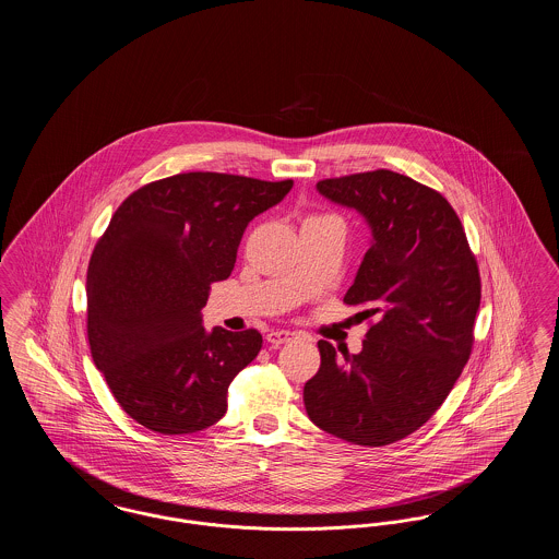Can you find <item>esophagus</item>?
<instances>
[{"instance_id":"esophagus-1","label":"esophagus","mask_w":559,"mask_h":559,"mask_svg":"<svg viewBox=\"0 0 559 559\" xmlns=\"http://www.w3.org/2000/svg\"><path fill=\"white\" fill-rule=\"evenodd\" d=\"M295 337L293 331H285V329H276V331H270L266 335V342L270 346H283L287 342H292Z\"/></svg>"}]
</instances>
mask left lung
<instances>
[{"instance_id":"left-lung-1","label":"left lung","mask_w":559,"mask_h":559,"mask_svg":"<svg viewBox=\"0 0 559 559\" xmlns=\"http://www.w3.org/2000/svg\"><path fill=\"white\" fill-rule=\"evenodd\" d=\"M320 194L362 213L372 242L344 304L374 319L360 354L320 340L304 385L314 426L360 447L399 442L431 419L474 347L481 285L451 203L390 169L320 180Z\"/></svg>"}]
</instances>
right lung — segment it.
I'll return each instance as SVG.
<instances>
[{"instance_id":"add662e5","label":"right lung","mask_w":559,"mask_h":559,"mask_svg":"<svg viewBox=\"0 0 559 559\" xmlns=\"http://www.w3.org/2000/svg\"><path fill=\"white\" fill-rule=\"evenodd\" d=\"M293 180L188 171L144 185L112 213L87 266V342L119 406L165 436L217 424L228 385L262 349L255 329L203 326L210 287L247 224Z\"/></svg>"}]
</instances>
